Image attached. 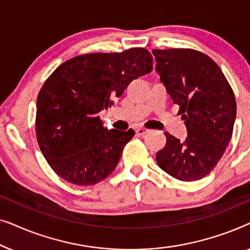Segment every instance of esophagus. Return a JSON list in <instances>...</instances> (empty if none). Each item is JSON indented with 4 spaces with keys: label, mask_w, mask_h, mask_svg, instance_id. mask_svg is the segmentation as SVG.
I'll return each mask as SVG.
<instances>
[{
    "label": "esophagus",
    "mask_w": 250,
    "mask_h": 250,
    "mask_svg": "<svg viewBox=\"0 0 250 250\" xmlns=\"http://www.w3.org/2000/svg\"><path fill=\"white\" fill-rule=\"evenodd\" d=\"M148 131H149V129H146V128H143V127H139V128H136V129H135L136 134L140 135V136L145 135L146 133H148Z\"/></svg>",
    "instance_id": "obj_1"
}]
</instances>
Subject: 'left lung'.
Instances as JSON below:
<instances>
[{
  "label": "left lung",
  "instance_id": "8db88e82",
  "mask_svg": "<svg viewBox=\"0 0 250 250\" xmlns=\"http://www.w3.org/2000/svg\"><path fill=\"white\" fill-rule=\"evenodd\" d=\"M156 71L187 126L180 141L165 132L166 146L157 152L158 166L180 181L209 174L224 155L237 115L233 91L221 68L191 49L153 50Z\"/></svg>",
  "mask_w": 250,
  "mask_h": 250
}]
</instances>
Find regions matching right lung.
<instances>
[{
    "mask_svg": "<svg viewBox=\"0 0 250 250\" xmlns=\"http://www.w3.org/2000/svg\"><path fill=\"white\" fill-rule=\"evenodd\" d=\"M152 70L142 47L121 53L75 57L53 71L37 97V142L54 172L75 186L110 175L135 132L104 127L99 112L114 104L133 80Z\"/></svg>",
    "mask_w": 250,
    "mask_h": 250,
    "instance_id": "1",
    "label": "right lung"
}]
</instances>
